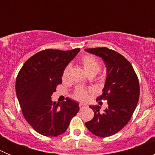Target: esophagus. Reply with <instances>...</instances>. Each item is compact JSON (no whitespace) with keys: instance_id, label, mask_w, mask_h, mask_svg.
Returning <instances> with one entry per match:
<instances>
[{"instance_id":"obj_1","label":"esophagus","mask_w":155,"mask_h":155,"mask_svg":"<svg viewBox=\"0 0 155 155\" xmlns=\"http://www.w3.org/2000/svg\"><path fill=\"white\" fill-rule=\"evenodd\" d=\"M79 107H80L81 109H83L86 107V105L84 103H80L79 104Z\"/></svg>"}]
</instances>
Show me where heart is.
Instances as JSON below:
<instances>
[{"instance_id":"b5f03b06","label":"heart","mask_w":155,"mask_h":155,"mask_svg":"<svg viewBox=\"0 0 155 155\" xmlns=\"http://www.w3.org/2000/svg\"><path fill=\"white\" fill-rule=\"evenodd\" d=\"M81 64L82 66H83V68H84L85 72L88 75L92 74H96L98 71H100V68H101V66H100L98 61L95 58V57H93V56H84V57L81 58ZM69 72L70 66H66L62 72V80L64 81H66L68 79ZM89 91L90 90L86 89L85 87H78L74 91L73 94H72V97H73L74 99L80 100V101L85 100L86 98H87V96H88V93H89Z\"/></svg>"}]
</instances>
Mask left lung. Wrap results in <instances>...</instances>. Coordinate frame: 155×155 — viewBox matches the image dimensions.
Here are the masks:
<instances>
[{
  "mask_svg": "<svg viewBox=\"0 0 155 155\" xmlns=\"http://www.w3.org/2000/svg\"><path fill=\"white\" fill-rule=\"evenodd\" d=\"M85 51L102 57L105 62L107 78L103 93L96 101L108 102L103 113L98 105L90 106L94 117L86 122L85 126L95 136L107 137L121 130L130 120L139 100V81L130 63L118 52L107 47L85 49Z\"/></svg>",
  "mask_w": 155,
  "mask_h": 155,
  "instance_id": "obj_1",
  "label": "left lung"
}]
</instances>
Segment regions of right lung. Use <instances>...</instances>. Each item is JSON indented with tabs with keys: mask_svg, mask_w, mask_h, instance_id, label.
I'll return each mask as SVG.
<instances>
[{
	"mask_svg": "<svg viewBox=\"0 0 155 155\" xmlns=\"http://www.w3.org/2000/svg\"><path fill=\"white\" fill-rule=\"evenodd\" d=\"M79 50L39 51L25 61L18 74L15 89L23 116L43 136L64 134L80 109L78 104L70 98L61 104L51 100L57 85L62 84L64 68Z\"/></svg>",
	"mask_w": 155,
	"mask_h": 155,
	"instance_id": "obj_1",
	"label": "right lung"
}]
</instances>
